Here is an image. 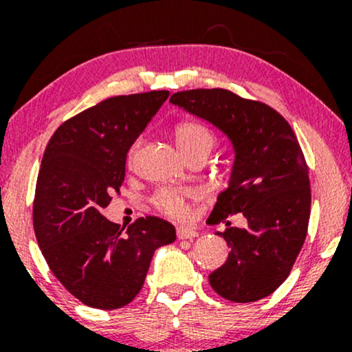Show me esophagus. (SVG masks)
<instances>
[{
    "instance_id": "1",
    "label": "esophagus",
    "mask_w": 352,
    "mask_h": 352,
    "mask_svg": "<svg viewBox=\"0 0 352 352\" xmlns=\"http://www.w3.org/2000/svg\"><path fill=\"white\" fill-rule=\"evenodd\" d=\"M197 235H199V233H197V230L192 227L177 228V236H179V240H192V238H195Z\"/></svg>"
}]
</instances>
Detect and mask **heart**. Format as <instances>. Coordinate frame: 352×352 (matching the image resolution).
Segmentation results:
<instances>
[{"label": "heart", "mask_w": 352, "mask_h": 352, "mask_svg": "<svg viewBox=\"0 0 352 352\" xmlns=\"http://www.w3.org/2000/svg\"><path fill=\"white\" fill-rule=\"evenodd\" d=\"M175 140L180 151L187 155V153L200 151V148L210 151L215 144V135L212 134L207 125L201 122L184 120L175 127ZM137 148H139V142H135L129 151V160L134 159ZM193 195H195L193 190L165 187L155 192V195L152 197V204L165 215L172 218H185L188 215V199H192Z\"/></svg>", "instance_id": "1"}]
</instances>
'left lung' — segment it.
Returning a JSON list of instances; mask_svg holds the SVG:
<instances>
[{"instance_id": "obj_1", "label": "left lung", "mask_w": 352, "mask_h": 352, "mask_svg": "<svg viewBox=\"0 0 352 352\" xmlns=\"http://www.w3.org/2000/svg\"><path fill=\"white\" fill-rule=\"evenodd\" d=\"M170 102L208 120L235 151L228 187L208 220L243 213L246 228L218 233L230 253L208 276L225 300L253 302L270 296L288 278L308 233L309 173L292 125L273 107L227 89L175 92Z\"/></svg>"}]
</instances>
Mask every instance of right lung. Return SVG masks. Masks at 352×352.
<instances>
[{
	"mask_svg": "<svg viewBox=\"0 0 352 352\" xmlns=\"http://www.w3.org/2000/svg\"><path fill=\"white\" fill-rule=\"evenodd\" d=\"M168 94L102 100L60 124L44 151L33 204L36 238L60 285L91 308L129 305L142 289L153 252L177 238L159 217L137 218L122 232L100 213L119 193L129 148Z\"/></svg>",
	"mask_w": 352,
	"mask_h": 352,
	"instance_id": "1",
	"label": "right lung"
}]
</instances>
